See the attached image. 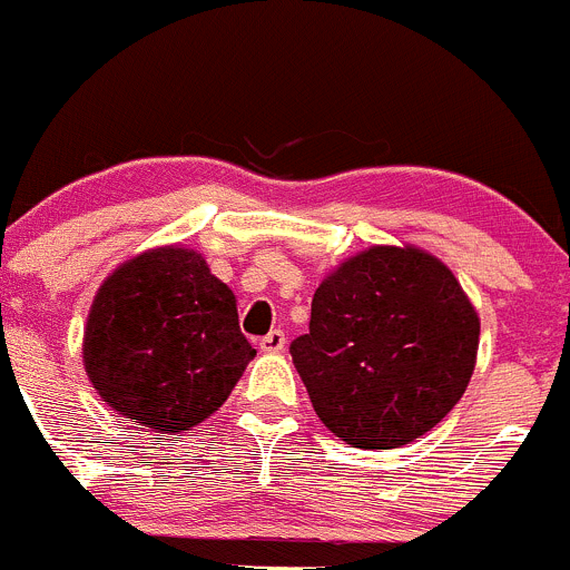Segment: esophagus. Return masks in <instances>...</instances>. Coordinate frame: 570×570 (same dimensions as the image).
Listing matches in <instances>:
<instances>
[{
    "instance_id": "1",
    "label": "esophagus",
    "mask_w": 570,
    "mask_h": 570,
    "mask_svg": "<svg viewBox=\"0 0 570 570\" xmlns=\"http://www.w3.org/2000/svg\"><path fill=\"white\" fill-rule=\"evenodd\" d=\"M261 351H269V354H278V351L286 348V334L281 332V328H273L269 334H264V337L258 340Z\"/></svg>"
}]
</instances>
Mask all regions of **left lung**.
Returning <instances> with one entry per match:
<instances>
[{
  "label": "left lung",
  "instance_id": "1",
  "mask_svg": "<svg viewBox=\"0 0 570 570\" xmlns=\"http://www.w3.org/2000/svg\"><path fill=\"white\" fill-rule=\"evenodd\" d=\"M481 323L455 275L416 247H371L317 286L289 354L337 439L393 450L459 405Z\"/></svg>",
  "mask_w": 570,
  "mask_h": 570
}]
</instances>
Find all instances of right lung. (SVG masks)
Returning <instances> with one entry per match:
<instances>
[{"label": "right lung", "instance_id": "right-lung-1", "mask_svg": "<svg viewBox=\"0 0 570 570\" xmlns=\"http://www.w3.org/2000/svg\"><path fill=\"white\" fill-rule=\"evenodd\" d=\"M253 357L233 292L185 247L115 269L83 334V365L106 405L168 433L219 411Z\"/></svg>", "mask_w": 570, "mask_h": 570}]
</instances>
